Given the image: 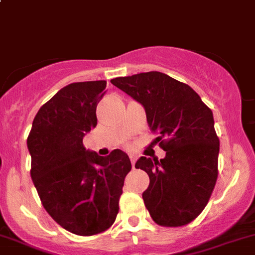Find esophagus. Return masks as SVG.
Segmentation results:
<instances>
[{
    "label": "esophagus",
    "mask_w": 255,
    "mask_h": 255,
    "mask_svg": "<svg viewBox=\"0 0 255 255\" xmlns=\"http://www.w3.org/2000/svg\"><path fill=\"white\" fill-rule=\"evenodd\" d=\"M129 159H130V163H132V166H133V168H134L135 161H137V156L133 155V154H130V155H129Z\"/></svg>",
    "instance_id": "1"
}]
</instances>
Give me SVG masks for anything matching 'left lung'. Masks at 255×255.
<instances>
[{"label":"left lung","mask_w":255,"mask_h":255,"mask_svg":"<svg viewBox=\"0 0 255 255\" xmlns=\"http://www.w3.org/2000/svg\"><path fill=\"white\" fill-rule=\"evenodd\" d=\"M145 110L146 122L165 158L140 156L135 168L149 175L144 205L154 222L187 225L202 212L217 180L220 140L212 111L186 84L159 71L112 79Z\"/></svg>","instance_id":"obj_1"}]
</instances>
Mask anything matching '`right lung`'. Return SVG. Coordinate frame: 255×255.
I'll use <instances>...</instances> for the list:
<instances>
[{"label": "right lung", "instance_id": "add662e5", "mask_svg": "<svg viewBox=\"0 0 255 255\" xmlns=\"http://www.w3.org/2000/svg\"><path fill=\"white\" fill-rule=\"evenodd\" d=\"M105 87L106 81L100 80L59 90L35 115L27 139L30 175L43 206L56 223L79 236L97 235L113 225L132 169L121 149L100 156L82 144L97 125Z\"/></svg>", "mask_w": 255, "mask_h": 255}]
</instances>
